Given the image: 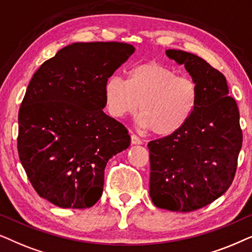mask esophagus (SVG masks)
Instances as JSON below:
<instances>
[{
    "mask_svg": "<svg viewBox=\"0 0 252 252\" xmlns=\"http://www.w3.org/2000/svg\"><path fill=\"white\" fill-rule=\"evenodd\" d=\"M142 139L139 138L138 136L135 135V133H132L131 135V144H133V145H139V144H142Z\"/></svg>",
    "mask_w": 252,
    "mask_h": 252,
    "instance_id": "esophagus-1",
    "label": "esophagus"
}]
</instances>
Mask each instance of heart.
<instances>
[{"label":"heart","instance_id":"b5f03b06","mask_svg":"<svg viewBox=\"0 0 252 252\" xmlns=\"http://www.w3.org/2000/svg\"><path fill=\"white\" fill-rule=\"evenodd\" d=\"M106 108L113 117L122 119L139 108L138 122L158 137L179 132L198 107L199 87L190 77L159 62L133 66L128 80L114 75L103 85Z\"/></svg>","mask_w":252,"mask_h":252}]
</instances>
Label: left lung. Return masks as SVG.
Instances as JSON below:
<instances>
[{
    "label": "left lung",
    "instance_id": "obj_1",
    "mask_svg": "<svg viewBox=\"0 0 252 252\" xmlns=\"http://www.w3.org/2000/svg\"><path fill=\"white\" fill-rule=\"evenodd\" d=\"M166 55L184 65L199 87V99L179 132L147 145L150 196L160 209L191 212L222 196L233 182L243 138L240 113L219 70L183 50L168 49Z\"/></svg>",
    "mask_w": 252,
    "mask_h": 252
}]
</instances>
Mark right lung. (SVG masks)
Listing matches in <instances>:
<instances>
[{"label": "right lung", "instance_id": "right-lung-1", "mask_svg": "<svg viewBox=\"0 0 252 252\" xmlns=\"http://www.w3.org/2000/svg\"><path fill=\"white\" fill-rule=\"evenodd\" d=\"M133 52L124 42H75L33 75L19 108L17 147L36 193L54 205H94L107 162L129 147L126 126L103 113V85Z\"/></svg>", "mask_w": 252, "mask_h": 252}]
</instances>
